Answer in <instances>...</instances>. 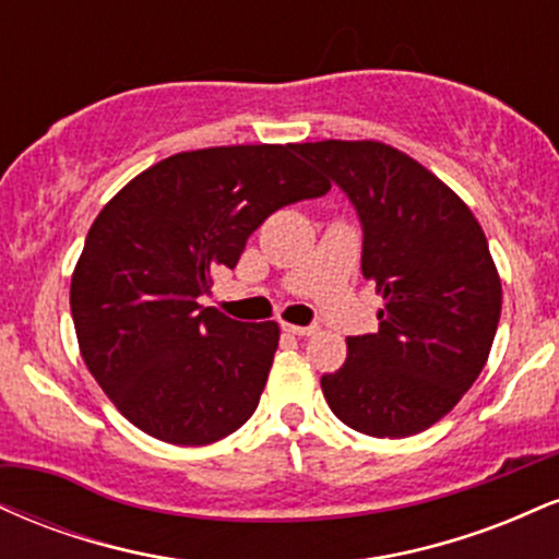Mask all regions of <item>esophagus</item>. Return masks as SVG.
Wrapping results in <instances>:
<instances>
[{"label":"esophagus","instance_id":"34e87169","mask_svg":"<svg viewBox=\"0 0 559 559\" xmlns=\"http://www.w3.org/2000/svg\"><path fill=\"white\" fill-rule=\"evenodd\" d=\"M284 331L292 333V336H312L318 331V325H294V323H284Z\"/></svg>","mask_w":559,"mask_h":559}]
</instances>
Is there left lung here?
Wrapping results in <instances>:
<instances>
[{
	"label": "left lung",
	"mask_w": 559,
	"mask_h": 559,
	"mask_svg": "<svg viewBox=\"0 0 559 559\" xmlns=\"http://www.w3.org/2000/svg\"><path fill=\"white\" fill-rule=\"evenodd\" d=\"M297 152L336 181L362 223V275L383 297L378 331L346 338L320 378L338 420L378 439L431 428L480 376L502 281L471 207L383 141H310Z\"/></svg>",
	"instance_id": "1"
}]
</instances>
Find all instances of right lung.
Returning <instances> with one entry per match:
<instances>
[{"label":"right lung","mask_w":559,"mask_h":559,"mask_svg":"<svg viewBox=\"0 0 559 559\" xmlns=\"http://www.w3.org/2000/svg\"><path fill=\"white\" fill-rule=\"evenodd\" d=\"M294 152H178L128 181L88 228L70 281L81 357L120 415L159 441L213 444L258 409L278 323H239L199 297L267 215L331 189Z\"/></svg>","instance_id":"1"}]
</instances>
